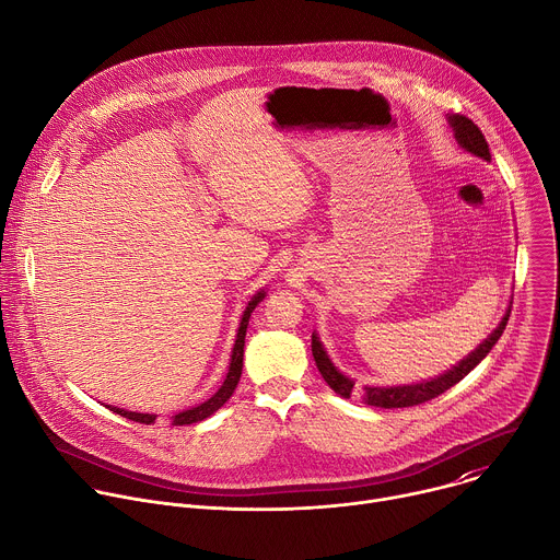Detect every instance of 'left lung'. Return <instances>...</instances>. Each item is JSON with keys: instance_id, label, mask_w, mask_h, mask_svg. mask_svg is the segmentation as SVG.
<instances>
[{"instance_id": "left-lung-1", "label": "left lung", "mask_w": 560, "mask_h": 560, "mask_svg": "<svg viewBox=\"0 0 560 560\" xmlns=\"http://www.w3.org/2000/svg\"><path fill=\"white\" fill-rule=\"evenodd\" d=\"M452 130H454V137L458 141V145L476 156L486 159V162H490L492 154H490V145L483 137V132L478 130V126L463 117V115H450L447 117ZM508 318H510V307L505 312V316L501 318L499 328L478 346L474 352H469L463 361H458L452 370L430 378V381H421V383H410V385H392V387H370L365 385V396L363 401L368 406H374V408H385V410H392V408H410V406H419V404H425L430 401V398L443 394L445 389H450L452 385H456L460 378H465L478 363H481L490 350L494 348V343L501 339L505 326H508ZM312 357L316 361V368L318 372H322V376L326 378V383L343 398H350L352 394V387H354V381L350 376H346L343 372H339L335 368V363L330 361L324 343L318 341L316 332H312Z\"/></svg>"}]
</instances>
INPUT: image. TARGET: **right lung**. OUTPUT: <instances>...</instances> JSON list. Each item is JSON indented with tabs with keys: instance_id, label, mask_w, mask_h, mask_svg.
Wrapping results in <instances>:
<instances>
[{
	"instance_id": "1",
	"label": "right lung",
	"mask_w": 560,
	"mask_h": 560,
	"mask_svg": "<svg viewBox=\"0 0 560 560\" xmlns=\"http://www.w3.org/2000/svg\"><path fill=\"white\" fill-rule=\"evenodd\" d=\"M264 296H266V292H264V290H261V292H257V294L248 301V305H246V310H244V314H242V324H238V330H236V339H234V348H232V357H230L228 374H225V378H223L221 387H219V389L208 398V401H203V404H199V406H195V408H190V410H184V412L175 415V417H173V425H192V423H199V421H203V419L212 417V415H214V412H217V410L228 401V398L232 396V392H234V387H236L238 378H242V368H244V346H246V330H248L250 314H253V310L264 301ZM108 408H110V412H117L119 417H126V419H130V421L145 423V425L154 423V419H156V415L128 412V410H121V408H115V406H108Z\"/></svg>"
}]
</instances>
